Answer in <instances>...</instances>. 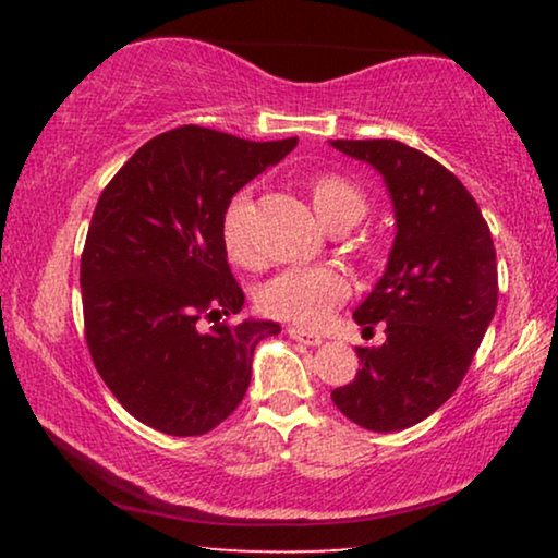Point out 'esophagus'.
<instances>
[{
	"mask_svg": "<svg viewBox=\"0 0 558 558\" xmlns=\"http://www.w3.org/2000/svg\"><path fill=\"white\" fill-rule=\"evenodd\" d=\"M287 335H289V338H292V340L304 342V345H323V340H325L323 335L304 330V327H289Z\"/></svg>",
	"mask_w": 558,
	"mask_h": 558,
	"instance_id": "obj_1",
	"label": "esophagus"
}]
</instances>
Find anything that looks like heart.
<instances>
[{
    "label": "heart",
    "instance_id": "1",
    "mask_svg": "<svg viewBox=\"0 0 558 558\" xmlns=\"http://www.w3.org/2000/svg\"><path fill=\"white\" fill-rule=\"evenodd\" d=\"M312 205L319 223L330 231L353 228L368 213V197L353 180L342 174H319L312 182ZM223 243L228 256L241 266H256L258 251L254 239V203L246 193L235 195L223 213ZM350 281L332 266L315 269H287L266 281L258 292V307L266 315L296 325H319L330 312L345 302Z\"/></svg>",
    "mask_w": 558,
    "mask_h": 558
}]
</instances>
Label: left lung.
<instances>
[{
  "label": "left lung",
  "mask_w": 558,
  "mask_h": 558,
  "mask_svg": "<svg viewBox=\"0 0 558 558\" xmlns=\"http://www.w3.org/2000/svg\"><path fill=\"white\" fill-rule=\"evenodd\" d=\"M371 165L393 203L396 239L384 277L353 312L380 348H355L361 368L332 401L371 432H401L462 384L498 307V264L475 197L447 167L396 140H335Z\"/></svg>",
  "instance_id": "left-lung-1"
}]
</instances>
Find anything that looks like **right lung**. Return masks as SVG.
<instances>
[{"instance_id": "add662e5", "label": "right lung", "mask_w": 558, "mask_h": 558, "mask_svg": "<svg viewBox=\"0 0 558 558\" xmlns=\"http://www.w3.org/2000/svg\"><path fill=\"white\" fill-rule=\"evenodd\" d=\"M294 147L296 136L187 124L136 149L98 197L81 256L86 342L104 384L151 429H216L246 396L258 342L281 332L271 319L220 323L243 307L220 226L231 197Z\"/></svg>"}]
</instances>
